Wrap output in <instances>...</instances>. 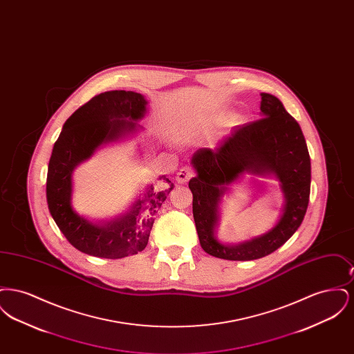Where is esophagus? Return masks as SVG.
Segmentation results:
<instances>
[{
	"label": "esophagus",
	"mask_w": 354,
	"mask_h": 354,
	"mask_svg": "<svg viewBox=\"0 0 354 354\" xmlns=\"http://www.w3.org/2000/svg\"><path fill=\"white\" fill-rule=\"evenodd\" d=\"M192 176H194V171L189 167H183V169H179V172L176 174V182L178 183H185Z\"/></svg>",
	"instance_id": "esophagus-1"
}]
</instances>
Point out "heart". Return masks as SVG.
Listing matches in <instances>:
<instances>
[{
	"instance_id": "heart-1",
	"label": "heart",
	"mask_w": 354,
	"mask_h": 354,
	"mask_svg": "<svg viewBox=\"0 0 354 354\" xmlns=\"http://www.w3.org/2000/svg\"><path fill=\"white\" fill-rule=\"evenodd\" d=\"M223 123H224V119L223 118L214 119L212 122H209V123L207 124V129H208V130H212V129L218 127V126H220V124H223Z\"/></svg>"
}]
</instances>
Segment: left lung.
Instances as JSON below:
<instances>
[{"instance_id":"8db88e82","label":"left lung","mask_w":354,"mask_h":354,"mask_svg":"<svg viewBox=\"0 0 354 354\" xmlns=\"http://www.w3.org/2000/svg\"><path fill=\"white\" fill-rule=\"evenodd\" d=\"M261 119L237 127L214 150L201 149L191 158L196 172L188 187L203 250L224 260L248 261L280 248L303 223L310 194V158L300 124L279 98L261 93ZM244 173L274 177L285 195L281 219L268 233L239 245L216 237L219 204Z\"/></svg>"}]
</instances>
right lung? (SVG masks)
<instances>
[{
	"instance_id": "add662e5",
	"label": "right lung",
	"mask_w": 354,
	"mask_h": 354,
	"mask_svg": "<svg viewBox=\"0 0 354 354\" xmlns=\"http://www.w3.org/2000/svg\"><path fill=\"white\" fill-rule=\"evenodd\" d=\"M147 101L134 91L113 90L95 95L65 122L51 152L46 201L51 218L78 251L104 259H122L143 251L155 215L174 188L166 175L162 185H147L130 208L111 220L90 221L71 205L73 172L102 146L123 140L143 129Z\"/></svg>"
}]
</instances>
